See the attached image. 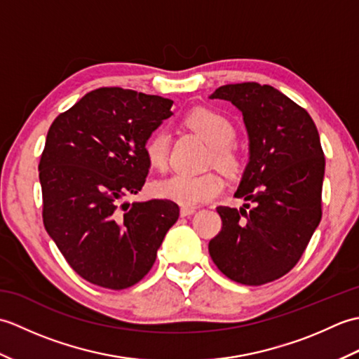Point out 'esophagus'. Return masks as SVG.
<instances>
[{"mask_svg": "<svg viewBox=\"0 0 359 359\" xmlns=\"http://www.w3.org/2000/svg\"><path fill=\"white\" fill-rule=\"evenodd\" d=\"M194 212H196V208H194V207H187V205H184V207L180 208V216H182V217H188V216L194 215Z\"/></svg>", "mask_w": 359, "mask_h": 359, "instance_id": "34e87169", "label": "esophagus"}]
</instances>
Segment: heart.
<instances>
[{
  "mask_svg": "<svg viewBox=\"0 0 359 359\" xmlns=\"http://www.w3.org/2000/svg\"><path fill=\"white\" fill-rule=\"evenodd\" d=\"M187 125L212 147L216 165L226 171H233L238 166V154L231 147L236 128L230 118L215 109L199 108L188 114ZM170 142L171 137L165 129H158L148 137L143 144V152L149 165L154 168H163L166 165ZM222 189L224 182L216 174L175 172L154 184V193L157 196L189 207L211 201Z\"/></svg>",
  "mask_w": 359,
  "mask_h": 359,
  "instance_id": "b5f03b06",
  "label": "heart"
}]
</instances>
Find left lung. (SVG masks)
<instances>
[{
  "label": "left lung",
  "mask_w": 359,
  "mask_h": 359,
  "mask_svg": "<svg viewBox=\"0 0 359 359\" xmlns=\"http://www.w3.org/2000/svg\"><path fill=\"white\" fill-rule=\"evenodd\" d=\"M210 98L242 112L250 140L248 165L234 193L248 203L216 208L222 230L208 243L210 256L231 280L262 285L293 269L321 222V140L309 112L273 86L236 83Z\"/></svg>",
  "instance_id": "left-lung-1"
}]
</instances>
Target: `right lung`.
Listing matches in <instances>:
<instances>
[{"mask_svg":"<svg viewBox=\"0 0 359 359\" xmlns=\"http://www.w3.org/2000/svg\"><path fill=\"white\" fill-rule=\"evenodd\" d=\"M172 100L131 89L90 90L50 125L40 158L43 222L75 273L123 290L147 276L177 203L120 201L144 185L143 144L172 116Z\"/></svg>","mask_w":359,"mask_h":359,"instance_id":"right-lung-1","label":"right lung"}]
</instances>
